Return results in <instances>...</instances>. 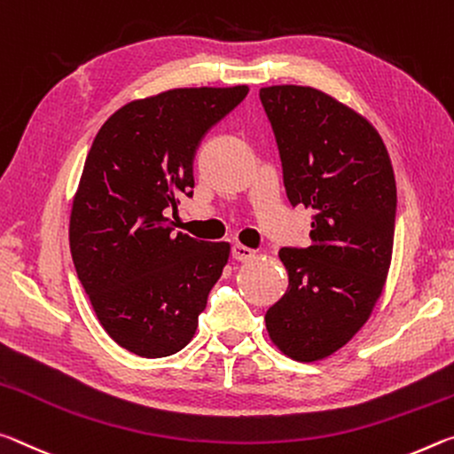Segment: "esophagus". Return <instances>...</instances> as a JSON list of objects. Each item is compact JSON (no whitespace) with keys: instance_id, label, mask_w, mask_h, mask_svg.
Here are the masks:
<instances>
[{"instance_id":"34e87169","label":"esophagus","mask_w":454,"mask_h":454,"mask_svg":"<svg viewBox=\"0 0 454 454\" xmlns=\"http://www.w3.org/2000/svg\"><path fill=\"white\" fill-rule=\"evenodd\" d=\"M233 257L237 259V262H251V259L255 257V251L251 249V247H245V245H241V243H237V245H233Z\"/></svg>"}]
</instances>
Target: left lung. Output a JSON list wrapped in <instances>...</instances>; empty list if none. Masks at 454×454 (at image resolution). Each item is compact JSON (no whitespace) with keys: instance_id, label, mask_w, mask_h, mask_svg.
I'll return each mask as SVG.
<instances>
[{"instance_id":"1","label":"left lung","mask_w":454,"mask_h":454,"mask_svg":"<svg viewBox=\"0 0 454 454\" xmlns=\"http://www.w3.org/2000/svg\"><path fill=\"white\" fill-rule=\"evenodd\" d=\"M259 98L278 140L289 203L314 211L311 245L284 247L289 286L267 309L273 344L297 362L324 360L368 322L395 245L396 181L366 118L309 86H270Z\"/></svg>"}]
</instances>
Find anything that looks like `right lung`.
I'll return each mask as SVG.
<instances>
[{"instance_id": "obj_1", "label": "right lung", "mask_w": 454, "mask_h": 454, "mask_svg": "<svg viewBox=\"0 0 454 454\" xmlns=\"http://www.w3.org/2000/svg\"><path fill=\"white\" fill-rule=\"evenodd\" d=\"M247 86L175 88L102 124L70 213V251L96 317L118 346L165 358L195 336L231 245L173 235L167 209L192 197V160Z\"/></svg>"}]
</instances>
